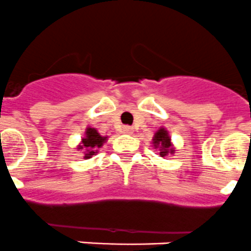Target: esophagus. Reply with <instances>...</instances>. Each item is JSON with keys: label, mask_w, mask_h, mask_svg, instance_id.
<instances>
[{"label": "esophagus", "mask_w": 251, "mask_h": 251, "mask_svg": "<svg viewBox=\"0 0 251 251\" xmlns=\"http://www.w3.org/2000/svg\"><path fill=\"white\" fill-rule=\"evenodd\" d=\"M122 131L125 132V134H132L134 130H132V127H130V126H124V127H122Z\"/></svg>", "instance_id": "esophagus-1"}]
</instances>
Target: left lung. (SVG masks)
Masks as SVG:
<instances>
[{
    "instance_id": "left-lung-1",
    "label": "left lung",
    "mask_w": 251,
    "mask_h": 251,
    "mask_svg": "<svg viewBox=\"0 0 251 251\" xmlns=\"http://www.w3.org/2000/svg\"><path fill=\"white\" fill-rule=\"evenodd\" d=\"M153 144L155 148H159V154L161 157L167 155L170 151L174 153V149L171 148V138L168 136V132L165 129H159L155 132L154 138H153Z\"/></svg>"
}]
</instances>
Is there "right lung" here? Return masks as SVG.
Returning <instances> with one entry per match:
<instances>
[{
    "label": "right lung",
    "mask_w": 251,
    "mask_h": 251,
    "mask_svg": "<svg viewBox=\"0 0 251 251\" xmlns=\"http://www.w3.org/2000/svg\"><path fill=\"white\" fill-rule=\"evenodd\" d=\"M106 142V138L104 136H100V134L97 131L96 129H86L85 131V138H83L81 140V145H79L77 149H86V153L84 155V158H90L92 155H94L97 153V148H100L103 145V143Z\"/></svg>",
    "instance_id": "add662e5"
}]
</instances>
